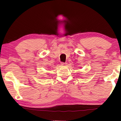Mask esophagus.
Segmentation results:
<instances>
[{"mask_svg":"<svg viewBox=\"0 0 121 121\" xmlns=\"http://www.w3.org/2000/svg\"><path fill=\"white\" fill-rule=\"evenodd\" d=\"M61 65H63V66H65V65H67V63L62 62V63H61Z\"/></svg>","mask_w":121,"mask_h":121,"instance_id":"esophagus-1","label":"esophagus"}]
</instances>
